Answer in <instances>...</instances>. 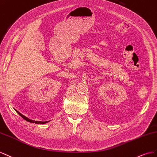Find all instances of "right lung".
<instances>
[{
  "label": "right lung",
  "instance_id": "obj_1",
  "mask_svg": "<svg viewBox=\"0 0 157 157\" xmlns=\"http://www.w3.org/2000/svg\"><path fill=\"white\" fill-rule=\"evenodd\" d=\"M16 110V113L18 114L21 118H23L24 120H25L26 121H28V122H31V123H35V124H46V123H48L49 121H46V122H41V121H35V120H30L29 118H28V117H26V116H25L24 115H23L22 114H21L20 112L17 111V110L14 109Z\"/></svg>",
  "mask_w": 157,
  "mask_h": 157
}]
</instances>
